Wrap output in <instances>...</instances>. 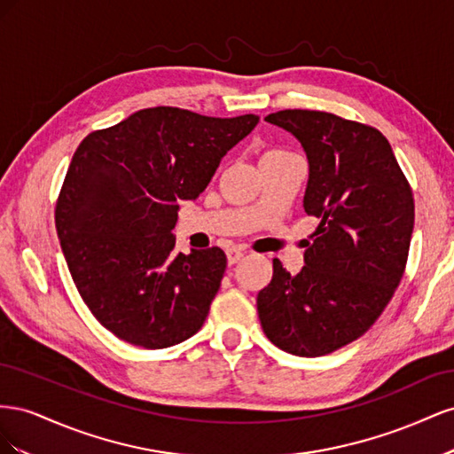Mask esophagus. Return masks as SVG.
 <instances>
[{"instance_id":"obj_1","label":"esophagus","mask_w":454,"mask_h":454,"mask_svg":"<svg viewBox=\"0 0 454 454\" xmlns=\"http://www.w3.org/2000/svg\"><path fill=\"white\" fill-rule=\"evenodd\" d=\"M244 257V252L240 250V248H229L227 250V261H229V265H235V263H239V261Z\"/></svg>"}]
</instances>
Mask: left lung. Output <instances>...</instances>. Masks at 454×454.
Returning <instances> with one entry per match:
<instances>
[{"instance_id": "8db88e82", "label": "left lung", "mask_w": 454, "mask_h": 454, "mask_svg": "<svg viewBox=\"0 0 454 454\" xmlns=\"http://www.w3.org/2000/svg\"><path fill=\"white\" fill-rule=\"evenodd\" d=\"M265 121L303 145V206L320 225L301 272L290 274L272 259L257 314L272 345L316 358L362 337L390 303L413 235V191L373 127L312 109H282Z\"/></svg>"}]
</instances>
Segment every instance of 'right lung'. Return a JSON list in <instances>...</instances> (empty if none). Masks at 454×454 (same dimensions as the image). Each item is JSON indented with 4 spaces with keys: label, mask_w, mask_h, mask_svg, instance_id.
I'll return each mask as SVG.
<instances>
[{
    "label": "right lung",
    "mask_w": 454,
    "mask_h": 454,
    "mask_svg": "<svg viewBox=\"0 0 454 454\" xmlns=\"http://www.w3.org/2000/svg\"><path fill=\"white\" fill-rule=\"evenodd\" d=\"M257 115L159 106L94 130L64 177L54 223L79 295L107 332L142 348L195 335L227 267L222 248L176 254L182 200H195Z\"/></svg>",
    "instance_id": "obj_1"
}]
</instances>
